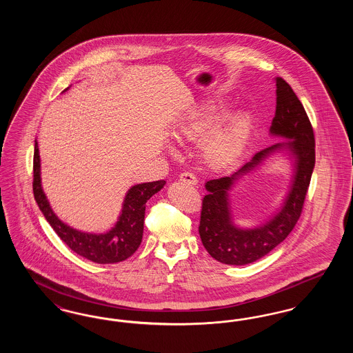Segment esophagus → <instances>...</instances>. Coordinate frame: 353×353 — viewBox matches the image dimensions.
<instances>
[{
	"label": "esophagus",
	"mask_w": 353,
	"mask_h": 353,
	"mask_svg": "<svg viewBox=\"0 0 353 353\" xmlns=\"http://www.w3.org/2000/svg\"><path fill=\"white\" fill-rule=\"evenodd\" d=\"M180 180H181V181H184V183H188V184H197V179H196V176H194L193 173H190V172H184V173H181V174H180Z\"/></svg>",
	"instance_id": "34e87169"
}]
</instances>
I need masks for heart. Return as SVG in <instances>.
Listing matches in <instances>:
<instances>
[{
    "label": "heart",
    "instance_id": "obj_1",
    "mask_svg": "<svg viewBox=\"0 0 353 353\" xmlns=\"http://www.w3.org/2000/svg\"><path fill=\"white\" fill-rule=\"evenodd\" d=\"M217 119L219 114L216 112L199 111L179 124L174 136L185 141H200L210 131ZM250 123L248 117L239 115L226 127L209 134L202 144L206 161L216 168L232 165L245 148Z\"/></svg>",
    "mask_w": 353,
    "mask_h": 353
}]
</instances>
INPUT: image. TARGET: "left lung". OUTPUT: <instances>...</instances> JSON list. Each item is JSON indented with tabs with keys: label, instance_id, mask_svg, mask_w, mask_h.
Masks as SVG:
<instances>
[{
	"label": "left lung",
	"instance_id": "1",
	"mask_svg": "<svg viewBox=\"0 0 353 353\" xmlns=\"http://www.w3.org/2000/svg\"><path fill=\"white\" fill-rule=\"evenodd\" d=\"M276 107L270 134L288 140L256 152L252 160L232 176L209 180L202 200L199 232L202 245L216 261L225 265H248L268 255L283 242L301 217L305 194L315 167V136L311 121L291 85L275 78ZM287 149L294 157L296 174L281 210L254 230L235 227L228 205V190L243 174L259 166L272 152Z\"/></svg>",
	"mask_w": 353,
	"mask_h": 353
}]
</instances>
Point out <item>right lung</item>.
Returning a JSON list of instances; mask_svg holds the SVG:
<instances>
[{
    "mask_svg": "<svg viewBox=\"0 0 353 353\" xmlns=\"http://www.w3.org/2000/svg\"><path fill=\"white\" fill-rule=\"evenodd\" d=\"M66 91V90H65ZM34 199L54 232L72 252L95 263H118L134 254L141 243L145 203L165 185L164 180L134 185L125 194L117 225L107 233H83L55 216L41 185V160L35 140L33 160Z\"/></svg>",
    "mask_w": 353,
    "mask_h": 353,
    "instance_id": "right-lung-1",
    "label": "right lung"
}]
</instances>
